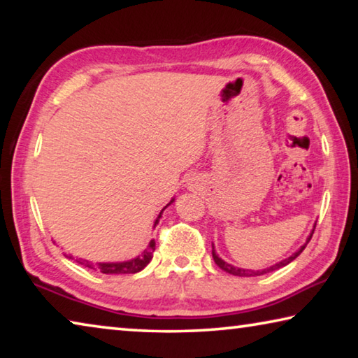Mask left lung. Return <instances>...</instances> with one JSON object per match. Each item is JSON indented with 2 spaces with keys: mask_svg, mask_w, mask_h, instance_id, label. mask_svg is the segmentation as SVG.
Masks as SVG:
<instances>
[{
  "mask_svg": "<svg viewBox=\"0 0 358 358\" xmlns=\"http://www.w3.org/2000/svg\"><path fill=\"white\" fill-rule=\"evenodd\" d=\"M314 229H316V224H314ZM313 234H314V230L311 232V235H310V238H308V241L311 240V237H313ZM308 241L305 245H303L299 251L296 252H294L292 256L290 257H287V259H284V260H281V262H278V264H275V265H271V266H268V268H264V270H246V268H238V266H234V265H230V264H227V262H224V260L217 256L216 254V251H215V248L213 250H211V254H213V259H215V264L220 266L221 270H224L226 271V273H230V275H235V276H259V275H265V273H270V271H275V270H278V268H281V266H286L287 264H290L292 262L294 259H296L301 254V251L305 250L306 248V245H308Z\"/></svg>",
  "mask_w": 358,
  "mask_h": 358,
  "instance_id": "obj_1",
  "label": "left lung"
}]
</instances>
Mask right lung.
I'll list each match as a JSON object with an SVG mask.
<instances>
[{
  "instance_id": "add662e5",
  "label": "right lung",
  "mask_w": 358,
  "mask_h": 358,
  "mask_svg": "<svg viewBox=\"0 0 358 358\" xmlns=\"http://www.w3.org/2000/svg\"><path fill=\"white\" fill-rule=\"evenodd\" d=\"M172 202H173V199L171 201V203H172ZM171 203H167L166 207L162 208V211H164ZM162 211L159 213V216H157L155 226L157 224V221H159ZM155 246H156L155 240H151L150 243H148V246H147V250H145V251L141 254V256H137V257L131 259V260H126V262H101V264H96V268H98V270L101 271V273H106V275H128V273H137V271L143 270L145 266H147V265L150 264L151 257H153ZM77 262L85 265V266H88V268L96 270L94 266H93V264L88 262V260L78 259Z\"/></svg>"
}]
</instances>
